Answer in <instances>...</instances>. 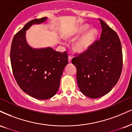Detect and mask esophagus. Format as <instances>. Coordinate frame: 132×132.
I'll return each instance as SVG.
<instances>
[{"mask_svg": "<svg viewBox=\"0 0 132 132\" xmlns=\"http://www.w3.org/2000/svg\"><path fill=\"white\" fill-rule=\"evenodd\" d=\"M72 57L70 56V55H69V56H68V61H69V63H71V60H72Z\"/></svg>", "mask_w": 132, "mask_h": 132, "instance_id": "1", "label": "esophagus"}]
</instances>
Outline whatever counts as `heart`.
<instances>
[{"instance_id":"1","label":"heart","mask_w":132,"mask_h":132,"mask_svg":"<svg viewBox=\"0 0 132 132\" xmlns=\"http://www.w3.org/2000/svg\"><path fill=\"white\" fill-rule=\"evenodd\" d=\"M90 28L87 24H84L77 28L69 31L64 34L66 39L72 40L83 34ZM98 36V31L96 28H91L85 32L81 37L77 39L72 46L73 50L79 53H84L89 49L96 40Z\"/></svg>"}]
</instances>
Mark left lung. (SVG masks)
<instances>
[{
	"label": "left lung",
	"mask_w": 132,
	"mask_h": 132,
	"mask_svg": "<svg viewBox=\"0 0 132 132\" xmlns=\"http://www.w3.org/2000/svg\"><path fill=\"white\" fill-rule=\"evenodd\" d=\"M99 20L102 28L100 40L72 60L77 69L79 89L91 98H100L112 90L120 78L123 66L118 35L105 22Z\"/></svg>",
	"instance_id": "8db88e82"
}]
</instances>
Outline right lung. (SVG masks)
Returning a JSON list of instances; mask_svg holds the SVG:
<instances>
[{
  "label": "right lung",
  "instance_id": "add662e5",
  "mask_svg": "<svg viewBox=\"0 0 132 132\" xmlns=\"http://www.w3.org/2000/svg\"><path fill=\"white\" fill-rule=\"evenodd\" d=\"M47 18L34 19L26 23L14 36L10 50L16 81L23 92L38 100L49 99L56 94L68 63L66 52H56L51 47L33 48L26 42L27 30L34 24L44 23Z\"/></svg>",
  "mask_w": 132,
  "mask_h": 132
}]
</instances>
